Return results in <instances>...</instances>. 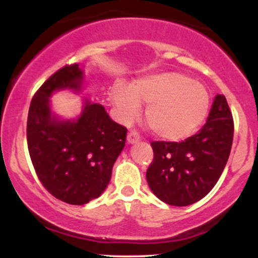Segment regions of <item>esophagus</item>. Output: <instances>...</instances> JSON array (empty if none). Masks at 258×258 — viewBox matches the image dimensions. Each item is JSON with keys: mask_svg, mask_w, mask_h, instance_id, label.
<instances>
[{"mask_svg": "<svg viewBox=\"0 0 258 258\" xmlns=\"http://www.w3.org/2000/svg\"><path fill=\"white\" fill-rule=\"evenodd\" d=\"M139 139H141V135L137 131H130L128 135H127V142L128 143H137Z\"/></svg>", "mask_w": 258, "mask_h": 258, "instance_id": "esophagus-1", "label": "esophagus"}]
</instances>
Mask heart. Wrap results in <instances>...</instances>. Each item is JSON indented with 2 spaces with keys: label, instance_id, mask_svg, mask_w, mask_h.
<instances>
[{
  "label": "heart",
  "instance_id": "b5f03b06",
  "mask_svg": "<svg viewBox=\"0 0 258 258\" xmlns=\"http://www.w3.org/2000/svg\"><path fill=\"white\" fill-rule=\"evenodd\" d=\"M110 100L121 121L138 116L141 104H148V126L159 137L182 141L197 131L210 108V96L203 85L179 73H160L135 80L125 87L112 85Z\"/></svg>",
  "mask_w": 258,
  "mask_h": 258
}]
</instances>
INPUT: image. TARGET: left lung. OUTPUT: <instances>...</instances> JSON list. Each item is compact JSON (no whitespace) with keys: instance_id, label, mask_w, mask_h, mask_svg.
I'll use <instances>...</instances> for the list:
<instances>
[{"instance_id":"8db88e82","label":"left lung","mask_w":258,"mask_h":258,"mask_svg":"<svg viewBox=\"0 0 258 258\" xmlns=\"http://www.w3.org/2000/svg\"><path fill=\"white\" fill-rule=\"evenodd\" d=\"M234 121L226 97L217 94L205 125L183 142H152L147 170L150 189L172 206H188L211 191L229 158Z\"/></svg>"}]
</instances>
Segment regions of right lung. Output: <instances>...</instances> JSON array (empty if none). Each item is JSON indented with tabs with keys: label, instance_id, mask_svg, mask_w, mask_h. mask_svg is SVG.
Returning <instances> with one entry per match:
<instances>
[{
	"label": "right lung",
	"instance_id": "obj_1",
	"mask_svg": "<svg viewBox=\"0 0 258 258\" xmlns=\"http://www.w3.org/2000/svg\"><path fill=\"white\" fill-rule=\"evenodd\" d=\"M81 80L76 63L49 76L32 97L26 123L38 179L53 197L72 205H84L104 191L127 135L126 127L112 121L100 104L87 103L72 122L52 116L49 96L61 88L79 90Z\"/></svg>",
	"mask_w": 258,
	"mask_h": 258
}]
</instances>
